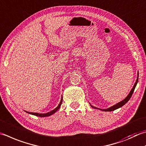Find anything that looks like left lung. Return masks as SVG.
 Instances as JSON below:
<instances>
[{"mask_svg": "<svg viewBox=\"0 0 146 146\" xmlns=\"http://www.w3.org/2000/svg\"><path fill=\"white\" fill-rule=\"evenodd\" d=\"M138 79H139V72L137 73V78L136 82H135V84H134L133 88H132V90H130V93L128 94V95L127 96L126 98L124 99L123 100V101H120L119 102H118V103H117V104H116L115 105L113 106H111V107H110V108H108V109H104V110L99 109V108L94 107V106H92V105H91V104H90V106L92 107V108H94V109H98V110H100L103 111H114V110H117V109H118V108L122 107L123 106L125 105L128 101H129L130 98H131V97H132V94H133V91H134V90H135V87H136V85H137V84Z\"/></svg>", "mask_w": 146, "mask_h": 146, "instance_id": "1", "label": "left lung"}]
</instances>
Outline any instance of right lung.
Segmentation results:
<instances>
[{
    "label": "right lung",
    "mask_w": 146,
    "mask_h": 146,
    "mask_svg": "<svg viewBox=\"0 0 146 146\" xmlns=\"http://www.w3.org/2000/svg\"><path fill=\"white\" fill-rule=\"evenodd\" d=\"M62 97L61 98V101H60L59 105L57 106L55 109H54V110L50 111V112L48 113H31V112H28V111H26V112L28 113V114H30V115H35V116H39V117H46V116H49L50 115H53L54 113H55L57 111H58L60 107H61V105L62 104Z\"/></svg>",
    "instance_id": "1"
}]
</instances>
